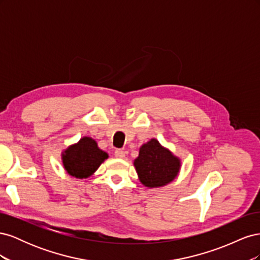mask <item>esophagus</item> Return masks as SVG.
I'll list each match as a JSON object with an SVG mask.
<instances>
[{"instance_id": "1", "label": "esophagus", "mask_w": 260, "mask_h": 260, "mask_svg": "<svg viewBox=\"0 0 260 260\" xmlns=\"http://www.w3.org/2000/svg\"><path fill=\"white\" fill-rule=\"evenodd\" d=\"M115 156L117 157V158H123V157L125 156V153L122 151V149H116Z\"/></svg>"}]
</instances>
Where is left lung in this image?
Here are the masks:
<instances>
[{
  "mask_svg": "<svg viewBox=\"0 0 260 260\" xmlns=\"http://www.w3.org/2000/svg\"><path fill=\"white\" fill-rule=\"evenodd\" d=\"M180 159L162 147L155 139L140 148L135 167L142 184L147 187L166 185L174 180L180 170Z\"/></svg>",
  "mask_w": 260,
  "mask_h": 260,
  "instance_id": "left-lung-1",
  "label": "left lung"
}]
</instances>
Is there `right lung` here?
<instances>
[{
    "label": "right lung",
    "instance_id": "add662e5",
    "mask_svg": "<svg viewBox=\"0 0 260 260\" xmlns=\"http://www.w3.org/2000/svg\"><path fill=\"white\" fill-rule=\"evenodd\" d=\"M62 165L70 176L85 179L93 175L107 157L92 138L84 137L62 153Z\"/></svg>",
    "mask_w": 260,
    "mask_h": 260
}]
</instances>
